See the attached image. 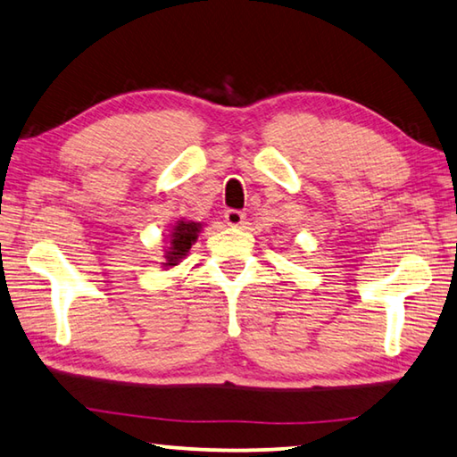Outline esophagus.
I'll use <instances>...</instances> for the list:
<instances>
[{"label": "esophagus", "instance_id": "esophagus-1", "mask_svg": "<svg viewBox=\"0 0 457 457\" xmlns=\"http://www.w3.org/2000/svg\"><path fill=\"white\" fill-rule=\"evenodd\" d=\"M224 220H227L228 227H241L246 220V214L243 211H237V208H228V211L224 212Z\"/></svg>", "mask_w": 457, "mask_h": 457}]
</instances>
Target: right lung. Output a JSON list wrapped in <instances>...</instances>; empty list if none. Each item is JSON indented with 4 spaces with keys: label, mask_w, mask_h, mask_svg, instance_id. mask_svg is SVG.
I'll use <instances>...</instances> for the list:
<instances>
[{
    "label": "right lung",
    "mask_w": 457,
    "mask_h": 457,
    "mask_svg": "<svg viewBox=\"0 0 457 457\" xmlns=\"http://www.w3.org/2000/svg\"><path fill=\"white\" fill-rule=\"evenodd\" d=\"M200 228H203V224L192 222V220H179L174 224L170 233V246H166V254H164L166 262H162L164 267L179 265V262L187 257L190 246L196 243Z\"/></svg>",
    "instance_id": "right-lung-1"
}]
</instances>
